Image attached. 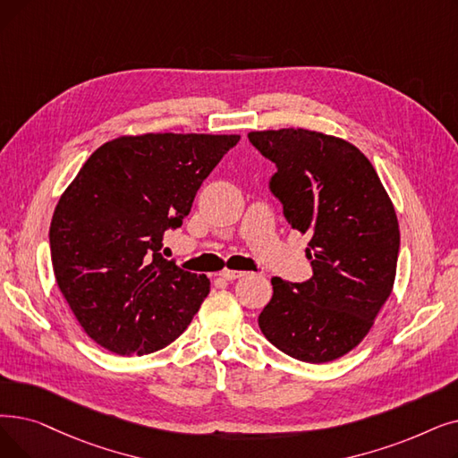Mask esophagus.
<instances>
[{
	"label": "esophagus",
	"instance_id": "34e87169",
	"mask_svg": "<svg viewBox=\"0 0 458 458\" xmlns=\"http://www.w3.org/2000/svg\"><path fill=\"white\" fill-rule=\"evenodd\" d=\"M245 275V271H233V269H225L218 273V276L225 278V281H235V278H242Z\"/></svg>",
	"mask_w": 458,
	"mask_h": 458
}]
</instances>
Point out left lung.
I'll return each instance as SVG.
<instances>
[{"mask_svg": "<svg viewBox=\"0 0 458 458\" xmlns=\"http://www.w3.org/2000/svg\"><path fill=\"white\" fill-rule=\"evenodd\" d=\"M276 172L269 189L292 228L309 233L312 276H273L258 316L266 339L305 363L339 360L360 344L391 295L401 232L369 158L343 138L307 129L252 131Z\"/></svg>", "mask_w": 458, "mask_h": 458, "instance_id": "left-lung-1", "label": "left lung"}]
</instances>
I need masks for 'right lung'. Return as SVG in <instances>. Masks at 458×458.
<instances>
[{
  "label": "right lung",
  "instance_id": "1",
  "mask_svg": "<svg viewBox=\"0 0 458 458\" xmlns=\"http://www.w3.org/2000/svg\"><path fill=\"white\" fill-rule=\"evenodd\" d=\"M237 134L148 132L103 144L55 206V283L88 336L119 355H144L180 336L209 278L163 256L202 182Z\"/></svg>",
  "mask_w": 458,
  "mask_h": 458
}]
</instances>
